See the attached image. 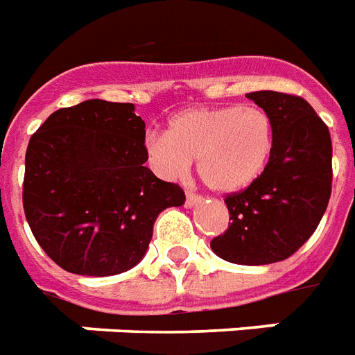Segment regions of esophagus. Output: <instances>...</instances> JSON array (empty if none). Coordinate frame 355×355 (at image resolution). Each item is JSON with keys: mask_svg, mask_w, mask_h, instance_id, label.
<instances>
[{"mask_svg": "<svg viewBox=\"0 0 355 355\" xmlns=\"http://www.w3.org/2000/svg\"><path fill=\"white\" fill-rule=\"evenodd\" d=\"M203 201V198L201 196H198V193H188L186 196V207H193V205H198Z\"/></svg>", "mask_w": 355, "mask_h": 355, "instance_id": "34e87169", "label": "esophagus"}]
</instances>
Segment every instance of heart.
Listing matches in <instances>:
<instances>
[{"instance_id":"b5f03b06","label":"heart","mask_w":355,"mask_h":355,"mask_svg":"<svg viewBox=\"0 0 355 355\" xmlns=\"http://www.w3.org/2000/svg\"><path fill=\"white\" fill-rule=\"evenodd\" d=\"M275 146L271 116L259 107H196L177 112L144 148L157 175L178 178L196 159L198 175L218 193H235L259 178Z\"/></svg>"}]
</instances>
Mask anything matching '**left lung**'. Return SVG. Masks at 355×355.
Wrapping results in <instances>:
<instances>
[{
  "mask_svg": "<svg viewBox=\"0 0 355 355\" xmlns=\"http://www.w3.org/2000/svg\"><path fill=\"white\" fill-rule=\"evenodd\" d=\"M275 125L265 171L248 188L225 196L231 224L211 241L212 252L239 265L290 258L316 231L331 198V135L303 97L252 92Z\"/></svg>",
  "mask_w": 355,
  "mask_h": 355,
  "instance_id": "8db88e82",
  "label": "left lung"
}]
</instances>
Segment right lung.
I'll return each mask as SVG.
<instances>
[{
  "label": "right lung",
  "mask_w": 355,
  "mask_h": 355,
  "mask_svg": "<svg viewBox=\"0 0 355 355\" xmlns=\"http://www.w3.org/2000/svg\"><path fill=\"white\" fill-rule=\"evenodd\" d=\"M133 103L88 99L52 112L26 150L22 203L33 237L62 269L111 277L143 259L152 227L184 191L144 167Z\"/></svg>",
  "instance_id": "right-lung-1"
}]
</instances>
